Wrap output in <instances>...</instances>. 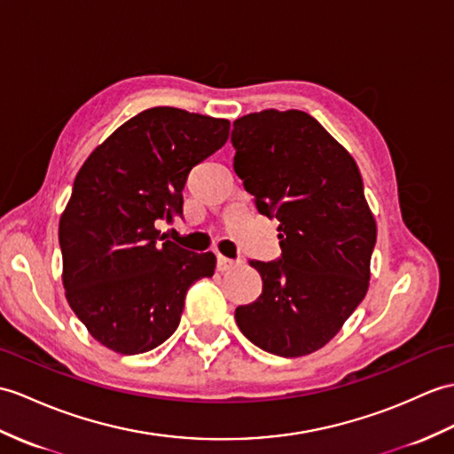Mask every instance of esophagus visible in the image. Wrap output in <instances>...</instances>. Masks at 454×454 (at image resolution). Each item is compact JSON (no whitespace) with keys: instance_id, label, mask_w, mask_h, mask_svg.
Wrapping results in <instances>:
<instances>
[{"instance_id":"34e87169","label":"esophagus","mask_w":454,"mask_h":454,"mask_svg":"<svg viewBox=\"0 0 454 454\" xmlns=\"http://www.w3.org/2000/svg\"><path fill=\"white\" fill-rule=\"evenodd\" d=\"M236 265H238L236 259H228V257H224V255H218V257H216V269H218L220 272H226V270H230V269H234Z\"/></svg>"}]
</instances>
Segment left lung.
Masks as SVG:
<instances>
[{"instance_id":"left-lung-1","label":"left lung","mask_w":454,"mask_h":454,"mask_svg":"<svg viewBox=\"0 0 454 454\" xmlns=\"http://www.w3.org/2000/svg\"><path fill=\"white\" fill-rule=\"evenodd\" d=\"M234 170L261 215L277 216L280 257L249 261L261 296L236 323L261 350L298 357L340 331L370 286L377 239L354 158L300 110H262L234 121Z\"/></svg>"}]
</instances>
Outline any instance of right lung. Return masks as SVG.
Returning a JSON list of instances; mask_svg holds the SVG:
<instances>
[{
    "mask_svg": "<svg viewBox=\"0 0 454 454\" xmlns=\"http://www.w3.org/2000/svg\"><path fill=\"white\" fill-rule=\"evenodd\" d=\"M230 121L179 108L137 114L84 160L59 220L63 286L79 321L118 354L170 339L185 294L215 275L213 253L164 239L184 215L187 174L228 141Z\"/></svg>",
    "mask_w": 454,
    "mask_h": 454,
    "instance_id": "right-lung-1",
    "label": "right lung"
}]
</instances>
